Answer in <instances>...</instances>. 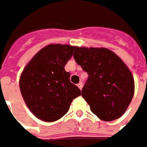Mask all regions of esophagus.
<instances>
[{"mask_svg":"<svg viewBox=\"0 0 147 147\" xmlns=\"http://www.w3.org/2000/svg\"><path fill=\"white\" fill-rule=\"evenodd\" d=\"M77 86H78V87H79V88L82 90V86H83V84H82V82H80V83H78V84H77Z\"/></svg>","mask_w":147,"mask_h":147,"instance_id":"esophagus-1","label":"esophagus"}]
</instances>
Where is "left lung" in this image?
Instances as JSON below:
<instances>
[{
  "label": "left lung",
  "mask_w": 147,
  "mask_h": 147,
  "mask_svg": "<svg viewBox=\"0 0 147 147\" xmlns=\"http://www.w3.org/2000/svg\"><path fill=\"white\" fill-rule=\"evenodd\" d=\"M73 56L88 74L81 95L91 111L106 121L121 117L134 95L133 76L124 62L106 48L76 47Z\"/></svg>",
  "instance_id": "8db88e82"
}]
</instances>
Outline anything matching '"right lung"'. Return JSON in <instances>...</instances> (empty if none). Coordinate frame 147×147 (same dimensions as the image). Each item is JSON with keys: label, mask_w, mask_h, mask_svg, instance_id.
Segmentation results:
<instances>
[{"label": "right lung", "mask_w": 147, "mask_h": 147, "mask_svg": "<svg viewBox=\"0 0 147 147\" xmlns=\"http://www.w3.org/2000/svg\"><path fill=\"white\" fill-rule=\"evenodd\" d=\"M75 47L49 45L42 48L25 67L20 78L23 99L31 112L45 121H55L69 111L81 90L70 81L65 65Z\"/></svg>", "instance_id": "1"}]
</instances>
